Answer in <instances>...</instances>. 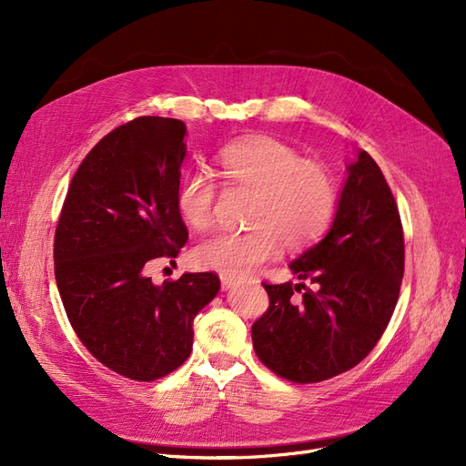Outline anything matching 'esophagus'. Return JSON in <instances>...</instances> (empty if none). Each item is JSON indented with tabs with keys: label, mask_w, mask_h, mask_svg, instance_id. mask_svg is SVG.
Here are the masks:
<instances>
[{
	"label": "esophagus",
	"mask_w": 466,
	"mask_h": 466,
	"mask_svg": "<svg viewBox=\"0 0 466 466\" xmlns=\"http://www.w3.org/2000/svg\"><path fill=\"white\" fill-rule=\"evenodd\" d=\"M219 278H221V286H223V289H229V288H233L235 284H237V278L235 276H228V274H219Z\"/></svg>",
	"instance_id": "1"
}]
</instances>
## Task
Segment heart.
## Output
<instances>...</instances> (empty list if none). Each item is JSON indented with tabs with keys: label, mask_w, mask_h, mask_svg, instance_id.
Instances as JSON below:
<instances>
[{
	"label": "heart",
	"mask_w": 466,
	"mask_h": 466,
	"mask_svg": "<svg viewBox=\"0 0 466 466\" xmlns=\"http://www.w3.org/2000/svg\"><path fill=\"white\" fill-rule=\"evenodd\" d=\"M219 177L233 188L257 190L245 231H219L194 248L206 270L245 276L289 248L317 243L330 229L338 209V185L330 168L270 136L245 137L218 153ZM218 178L206 168L182 175L177 208L194 229L214 221Z\"/></svg>",
	"instance_id": "heart-1"
}]
</instances>
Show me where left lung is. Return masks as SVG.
I'll return each instance as SVG.
<instances>
[{"label":"left lung","instance_id":"8db88e82","mask_svg":"<svg viewBox=\"0 0 466 466\" xmlns=\"http://www.w3.org/2000/svg\"><path fill=\"white\" fill-rule=\"evenodd\" d=\"M348 173L329 235L289 266L315 289L262 281L270 305L252 324V346L268 370L298 385L356 368L377 346L399 301L404 276L399 206L368 151H360Z\"/></svg>","mask_w":466,"mask_h":466}]
</instances>
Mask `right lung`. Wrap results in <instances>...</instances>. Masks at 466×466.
<instances>
[{
  "label": "right lung",
  "mask_w": 466,
  "mask_h": 466,
  "mask_svg": "<svg viewBox=\"0 0 466 466\" xmlns=\"http://www.w3.org/2000/svg\"><path fill=\"white\" fill-rule=\"evenodd\" d=\"M187 126L139 116L106 134L81 161L54 235V274L77 338L105 368L161 379L190 356L192 320L216 298V272L155 286L157 260L188 241L177 208Z\"/></svg>",
  "instance_id": "add662e5"
}]
</instances>
